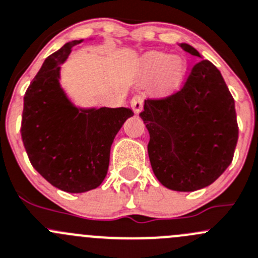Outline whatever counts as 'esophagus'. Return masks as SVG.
<instances>
[{"label": "esophagus", "mask_w": 258, "mask_h": 258, "mask_svg": "<svg viewBox=\"0 0 258 258\" xmlns=\"http://www.w3.org/2000/svg\"><path fill=\"white\" fill-rule=\"evenodd\" d=\"M144 102H145V98L142 96H134L131 99L132 109H134L136 113L141 112L142 108H144Z\"/></svg>", "instance_id": "34e87169"}]
</instances>
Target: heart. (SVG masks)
Segmentation results:
<instances>
[{"mask_svg":"<svg viewBox=\"0 0 258 258\" xmlns=\"http://www.w3.org/2000/svg\"><path fill=\"white\" fill-rule=\"evenodd\" d=\"M147 74H159L161 72L162 81L169 86H175L181 81L185 73V64L180 57L171 56L161 51L149 52L142 60Z\"/></svg>","mask_w":258,"mask_h":258,"instance_id":"heart-1","label":"heart"}]
</instances>
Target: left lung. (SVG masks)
Returning a JSON list of instances; mask_svg holds the SVG:
<instances>
[{
	"label": "left lung",
	"mask_w": 258,
	"mask_h": 258,
	"mask_svg": "<svg viewBox=\"0 0 258 258\" xmlns=\"http://www.w3.org/2000/svg\"><path fill=\"white\" fill-rule=\"evenodd\" d=\"M185 51L201 57L187 44ZM155 176L176 191H194L218 179L233 159L238 140L234 99L221 72L201 59L179 91L147 98L140 113Z\"/></svg>",
	"instance_id": "left-lung-1"
}]
</instances>
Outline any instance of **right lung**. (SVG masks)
I'll use <instances>...</instances> for the list:
<instances>
[{
    "instance_id": "right-lung-1",
    "label": "right lung",
    "mask_w": 258,
    "mask_h": 258,
    "mask_svg": "<svg viewBox=\"0 0 258 258\" xmlns=\"http://www.w3.org/2000/svg\"><path fill=\"white\" fill-rule=\"evenodd\" d=\"M82 40L47 56L24 98L21 137L30 162L44 179L68 192L96 189L107 175L114 136L128 108L77 109L60 88V64Z\"/></svg>"
}]
</instances>
